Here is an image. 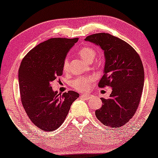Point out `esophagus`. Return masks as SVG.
Masks as SVG:
<instances>
[{"label": "esophagus", "instance_id": "1", "mask_svg": "<svg viewBox=\"0 0 158 158\" xmlns=\"http://www.w3.org/2000/svg\"><path fill=\"white\" fill-rule=\"evenodd\" d=\"M81 98H84V99H89V98H91V95H90V94H81Z\"/></svg>", "mask_w": 158, "mask_h": 158}]
</instances>
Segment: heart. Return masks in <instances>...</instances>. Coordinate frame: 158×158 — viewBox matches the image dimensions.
I'll return each instance as SVG.
<instances>
[{
	"label": "heart",
	"instance_id": "b5f03b06",
	"mask_svg": "<svg viewBox=\"0 0 158 158\" xmlns=\"http://www.w3.org/2000/svg\"><path fill=\"white\" fill-rule=\"evenodd\" d=\"M78 55L84 61L89 63L92 62L94 59L95 58L96 51L91 47L86 46L79 49ZM68 67H69V60H68V58H66L64 61V64H63V70H64V72L67 71ZM92 81L93 77H79V78L74 80V82H73V86L78 90L86 91L89 88L90 83Z\"/></svg>",
	"mask_w": 158,
	"mask_h": 158
}]
</instances>
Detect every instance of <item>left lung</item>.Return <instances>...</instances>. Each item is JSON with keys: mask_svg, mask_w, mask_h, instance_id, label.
<instances>
[{"mask_svg": "<svg viewBox=\"0 0 158 158\" xmlns=\"http://www.w3.org/2000/svg\"><path fill=\"white\" fill-rule=\"evenodd\" d=\"M85 41L99 46L104 52L103 75L98 86H109L108 98L95 111L101 123L113 128L123 126L136 112L144 86V69L140 56L130 44L109 33L86 37Z\"/></svg>", "mask_w": 158, "mask_h": 158, "instance_id": "8db88e82", "label": "left lung"}]
</instances>
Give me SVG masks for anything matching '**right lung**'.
<instances>
[{
    "label": "right lung",
    "instance_id": "1",
    "mask_svg": "<svg viewBox=\"0 0 158 158\" xmlns=\"http://www.w3.org/2000/svg\"><path fill=\"white\" fill-rule=\"evenodd\" d=\"M78 38H51L39 44L23 58L18 81L23 108L35 126L53 131L63 123L72 103L79 94L69 91L63 94L50 85L62 75L68 52Z\"/></svg>",
    "mask_w": 158,
    "mask_h": 158
}]
</instances>
